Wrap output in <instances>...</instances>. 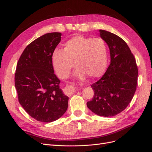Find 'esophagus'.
<instances>
[{"label": "esophagus", "mask_w": 152, "mask_h": 152, "mask_svg": "<svg viewBox=\"0 0 152 152\" xmlns=\"http://www.w3.org/2000/svg\"><path fill=\"white\" fill-rule=\"evenodd\" d=\"M76 89V88L73 87V86H67L65 88V91L68 92V93H73L74 92V91Z\"/></svg>", "instance_id": "1"}]
</instances>
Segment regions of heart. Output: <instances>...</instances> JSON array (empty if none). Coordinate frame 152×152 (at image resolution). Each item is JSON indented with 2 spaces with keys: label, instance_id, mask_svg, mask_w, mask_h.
Listing matches in <instances>:
<instances>
[{
  "label": "heart",
  "instance_id": "b5f03b06",
  "mask_svg": "<svg viewBox=\"0 0 152 152\" xmlns=\"http://www.w3.org/2000/svg\"><path fill=\"white\" fill-rule=\"evenodd\" d=\"M64 49L56 48L51 55L53 69L59 77L66 78L74 62L77 66L74 77L83 79L101 76L107 65V50L104 41L99 38H91L77 35L67 40Z\"/></svg>",
  "mask_w": 152,
  "mask_h": 152
}]
</instances>
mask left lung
<instances>
[{"mask_svg": "<svg viewBox=\"0 0 152 152\" xmlns=\"http://www.w3.org/2000/svg\"><path fill=\"white\" fill-rule=\"evenodd\" d=\"M99 31L108 45L111 63L102 77L91 86L94 95L87 106L98 116L111 117L122 112L132 100L137 88L138 68L123 39L105 30Z\"/></svg>", "mask_w": 152, "mask_h": 152, "instance_id": "left-lung-1", "label": "left lung"}]
</instances>
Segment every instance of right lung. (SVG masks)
<instances>
[{"mask_svg": "<svg viewBox=\"0 0 152 152\" xmlns=\"http://www.w3.org/2000/svg\"><path fill=\"white\" fill-rule=\"evenodd\" d=\"M61 36L50 33L34 40L24 49L15 70L19 102L29 116L41 122L56 121L68 108L69 97L60 88L51 60Z\"/></svg>", "mask_w": 152, "mask_h": 152, "instance_id": "1", "label": "right lung"}]
</instances>
